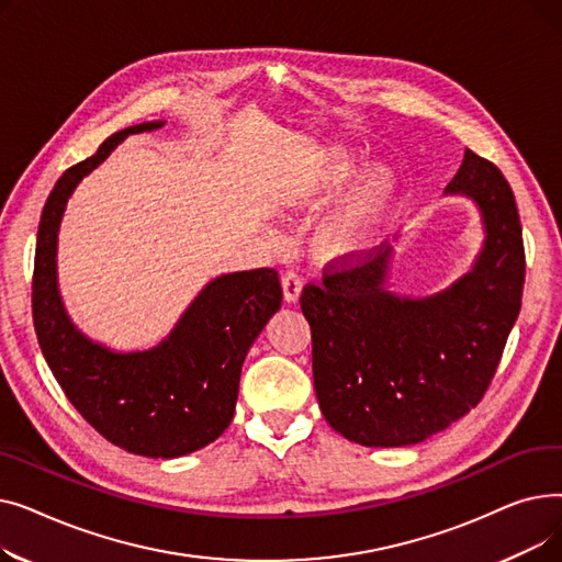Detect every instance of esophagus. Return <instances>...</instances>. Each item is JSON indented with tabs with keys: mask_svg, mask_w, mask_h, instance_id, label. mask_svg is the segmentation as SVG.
<instances>
[{
	"mask_svg": "<svg viewBox=\"0 0 562 562\" xmlns=\"http://www.w3.org/2000/svg\"><path fill=\"white\" fill-rule=\"evenodd\" d=\"M282 291H284L286 303H296L301 299V291H303V278L296 271H286L282 276Z\"/></svg>",
	"mask_w": 562,
	"mask_h": 562,
	"instance_id": "obj_1",
	"label": "esophagus"
}]
</instances>
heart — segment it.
Returning <instances> with one entry per match:
<instances>
[{
  "mask_svg": "<svg viewBox=\"0 0 562 562\" xmlns=\"http://www.w3.org/2000/svg\"><path fill=\"white\" fill-rule=\"evenodd\" d=\"M356 168L348 161H330L323 166L314 184L303 189L293 198L296 206H314L326 204L333 200L348 182ZM398 195L396 175L387 168H378L369 175V180L362 182L352 191L339 210L318 227L316 246L326 257H356L364 252L382 225L392 212V206Z\"/></svg>",
  "mask_w": 562,
  "mask_h": 562,
  "instance_id": "b5f03b06",
  "label": "heart"
}]
</instances>
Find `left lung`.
Masks as SVG:
<instances>
[{
  "instance_id": "1",
  "label": "left lung",
  "mask_w": 562,
  "mask_h": 562,
  "mask_svg": "<svg viewBox=\"0 0 562 562\" xmlns=\"http://www.w3.org/2000/svg\"><path fill=\"white\" fill-rule=\"evenodd\" d=\"M445 193L474 200L485 227L474 269L449 289L396 296L390 246L352 266L333 261L303 289L321 412L362 447L419 445L476 407L521 310L526 259L506 177L467 150Z\"/></svg>"
}]
</instances>
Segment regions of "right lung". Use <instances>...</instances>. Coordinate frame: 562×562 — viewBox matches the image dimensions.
I'll return each instance as SVG.
<instances>
[{
	"label": "right lung",
	"mask_w": 562,
	"mask_h": 562,
	"mask_svg": "<svg viewBox=\"0 0 562 562\" xmlns=\"http://www.w3.org/2000/svg\"><path fill=\"white\" fill-rule=\"evenodd\" d=\"M161 125L115 132L93 157L58 177L38 225L32 307L45 362L79 415L130 453L180 458L229 426L244 360L282 303L278 271L255 269L212 280L161 344L136 352H115L81 335L56 282L58 225L77 184L130 134Z\"/></svg>",
	"instance_id": "1"
}]
</instances>
